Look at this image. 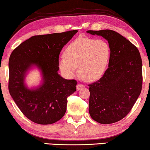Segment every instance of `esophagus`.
<instances>
[{"label":"esophagus","mask_w":150,"mask_h":150,"mask_svg":"<svg viewBox=\"0 0 150 150\" xmlns=\"http://www.w3.org/2000/svg\"><path fill=\"white\" fill-rule=\"evenodd\" d=\"M84 87H85V85H83V84L79 83V84H78V85H76V89H77V90H80V89H81V88H83Z\"/></svg>","instance_id":"esophagus-1"}]
</instances>
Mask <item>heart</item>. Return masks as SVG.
Here are the masks:
<instances>
[{
  "label": "heart",
  "instance_id": "obj_1",
  "mask_svg": "<svg viewBox=\"0 0 150 150\" xmlns=\"http://www.w3.org/2000/svg\"><path fill=\"white\" fill-rule=\"evenodd\" d=\"M110 47L103 40L79 37L65 48L59 59V67L67 78L72 77L79 66V74L87 81H95L103 76L110 58Z\"/></svg>",
  "mask_w": 150,
  "mask_h": 150
}]
</instances>
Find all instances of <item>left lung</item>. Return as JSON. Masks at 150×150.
I'll list each match as a JSON object with an SVG mask.
<instances>
[{
    "mask_svg": "<svg viewBox=\"0 0 150 150\" xmlns=\"http://www.w3.org/2000/svg\"><path fill=\"white\" fill-rule=\"evenodd\" d=\"M105 38L110 47L108 67L103 76L89 85V110L102 124L115 123L129 113L142 89V60L138 48L112 30H87Z\"/></svg>",
    "mask_w": 150,
    "mask_h": 150,
    "instance_id": "left-lung-1",
    "label": "left lung"
}]
</instances>
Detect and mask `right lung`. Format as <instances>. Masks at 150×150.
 <instances>
[{
	"mask_svg": "<svg viewBox=\"0 0 150 150\" xmlns=\"http://www.w3.org/2000/svg\"><path fill=\"white\" fill-rule=\"evenodd\" d=\"M77 32L33 36L10 55L9 93L22 113L36 124H51L60 120L66 111L67 98L76 91V81L64 79L58 71L61 51ZM33 65L40 69L43 83L35 90H28L24 78Z\"/></svg>",
	"mask_w": 150,
	"mask_h": 150,
	"instance_id": "obj_1",
	"label": "right lung"
}]
</instances>
